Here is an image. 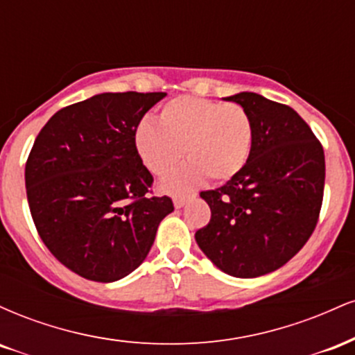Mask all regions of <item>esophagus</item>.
Listing matches in <instances>:
<instances>
[{
  "instance_id": "34e87169",
  "label": "esophagus",
  "mask_w": 355,
  "mask_h": 355,
  "mask_svg": "<svg viewBox=\"0 0 355 355\" xmlns=\"http://www.w3.org/2000/svg\"><path fill=\"white\" fill-rule=\"evenodd\" d=\"M185 203H187V197H175L173 198L175 209H182V207L185 205Z\"/></svg>"
}]
</instances>
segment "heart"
<instances>
[{
	"instance_id": "obj_1",
	"label": "heart",
	"mask_w": 355,
	"mask_h": 355,
	"mask_svg": "<svg viewBox=\"0 0 355 355\" xmlns=\"http://www.w3.org/2000/svg\"><path fill=\"white\" fill-rule=\"evenodd\" d=\"M252 144L254 125L245 108L200 96L170 100L158 113V125L144 120L135 132L138 153L155 175L175 168L185 148L190 162L164 182L173 193L193 190L205 177L230 180L245 166Z\"/></svg>"
}]
</instances>
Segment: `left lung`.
Returning <instances> with one entry per match:
<instances>
[{
    "instance_id": "1",
    "label": "left lung",
    "mask_w": 355,
    "mask_h": 355,
    "mask_svg": "<svg viewBox=\"0 0 355 355\" xmlns=\"http://www.w3.org/2000/svg\"><path fill=\"white\" fill-rule=\"evenodd\" d=\"M225 100L247 110L254 144L235 177L200 191L211 217L195 240L222 272L254 279L282 267L311 239L324 198V148L287 105L250 92Z\"/></svg>"
}]
</instances>
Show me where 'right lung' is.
<instances>
[{"instance_id":"add662e5","label":"right lung","mask_w":355,"mask_h":355,"mask_svg":"<svg viewBox=\"0 0 355 355\" xmlns=\"http://www.w3.org/2000/svg\"><path fill=\"white\" fill-rule=\"evenodd\" d=\"M166 93H101L56 112L36 137L24 182L31 217L56 259L88 280L115 282L148 255L170 197H150L153 177L135 132Z\"/></svg>"}]
</instances>
